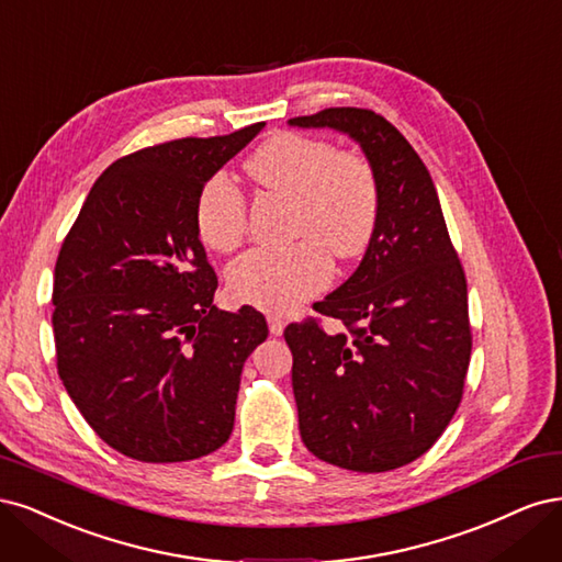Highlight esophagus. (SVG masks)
Segmentation results:
<instances>
[{"label":"esophagus","mask_w":562,"mask_h":562,"mask_svg":"<svg viewBox=\"0 0 562 562\" xmlns=\"http://www.w3.org/2000/svg\"><path fill=\"white\" fill-rule=\"evenodd\" d=\"M268 329L273 336H280L284 331V317L278 313H268Z\"/></svg>","instance_id":"34e87169"}]
</instances>
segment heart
Masks as SVG:
<instances>
[{
	"label": "heart",
	"mask_w": 562,
	"mask_h": 562,
	"mask_svg": "<svg viewBox=\"0 0 562 562\" xmlns=\"http://www.w3.org/2000/svg\"><path fill=\"white\" fill-rule=\"evenodd\" d=\"M245 172L261 191L294 201L284 249H251L233 263V296L268 313H286L315 296L331 278V261H352L369 249L380 216V182L359 151L313 135L278 133L251 151ZM195 228L216 251L238 249L249 231L247 195L228 177L207 179L195 203Z\"/></svg>",
	"instance_id": "heart-1"
}]
</instances>
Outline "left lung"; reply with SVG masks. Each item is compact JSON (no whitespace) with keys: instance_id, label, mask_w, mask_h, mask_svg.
<instances>
[{"instance_id":"left-lung-1","label":"left lung","mask_w":562,"mask_h":562,"mask_svg":"<svg viewBox=\"0 0 562 562\" xmlns=\"http://www.w3.org/2000/svg\"><path fill=\"white\" fill-rule=\"evenodd\" d=\"M355 137L380 182V216L355 276L292 322L299 429L315 458L350 472H390L437 443L456 415L472 355L467 278L429 170L394 125L361 106L289 121Z\"/></svg>"}]
</instances>
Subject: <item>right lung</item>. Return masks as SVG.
<instances>
[{
	"mask_svg": "<svg viewBox=\"0 0 562 562\" xmlns=\"http://www.w3.org/2000/svg\"><path fill=\"white\" fill-rule=\"evenodd\" d=\"M263 125L114 160L63 240L53 276L58 375L98 437L133 460H195L233 431L243 364L268 324L251 305L214 307L195 203Z\"/></svg>",
	"mask_w": 562,
	"mask_h": 562,
	"instance_id": "right-lung-1",
	"label": "right lung"
}]
</instances>
